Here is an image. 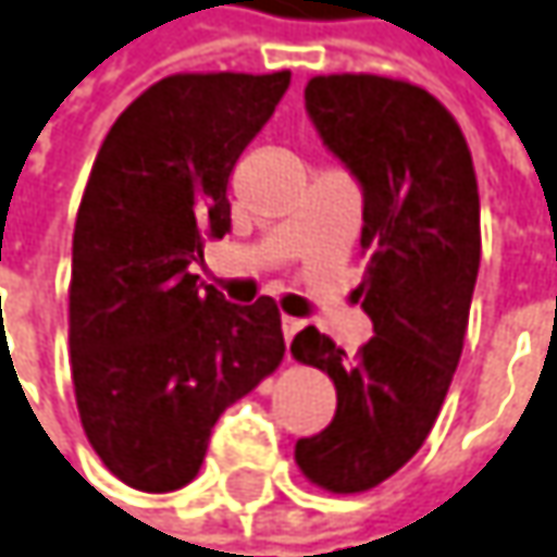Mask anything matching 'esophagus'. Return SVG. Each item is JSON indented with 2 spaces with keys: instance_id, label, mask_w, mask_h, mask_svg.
<instances>
[{
  "instance_id": "34e87169",
  "label": "esophagus",
  "mask_w": 557,
  "mask_h": 557,
  "mask_svg": "<svg viewBox=\"0 0 557 557\" xmlns=\"http://www.w3.org/2000/svg\"><path fill=\"white\" fill-rule=\"evenodd\" d=\"M304 329V322L294 320V317H282V335H285V342L292 345V338Z\"/></svg>"
}]
</instances>
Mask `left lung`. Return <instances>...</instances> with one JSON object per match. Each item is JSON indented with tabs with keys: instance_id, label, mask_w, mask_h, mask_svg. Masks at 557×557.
Segmentation results:
<instances>
[{
	"instance_id": "1",
	"label": "left lung",
	"mask_w": 557,
	"mask_h": 557,
	"mask_svg": "<svg viewBox=\"0 0 557 557\" xmlns=\"http://www.w3.org/2000/svg\"><path fill=\"white\" fill-rule=\"evenodd\" d=\"M307 115L363 190L357 294L373 338L354 357L307 325L292 354L335 382L332 423L294 460L329 492H367L420 451L458 370L480 272V194L438 99L375 74L313 77Z\"/></svg>"
}]
</instances>
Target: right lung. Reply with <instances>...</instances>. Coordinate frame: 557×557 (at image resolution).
<instances>
[{
    "label": "right lung",
    "mask_w": 557,
    "mask_h": 557,
    "mask_svg": "<svg viewBox=\"0 0 557 557\" xmlns=\"http://www.w3.org/2000/svg\"><path fill=\"white\" fill-rule=\"evenodd\" d=\"M288 84L172 74L99 147L71 244V379L94 451L131 488L187 486L222 410L285 357L272 297L237 307L190 269L232 232V169Z\"/></svg>",
    "instance_id": "add662e5"
}]
</instances>
